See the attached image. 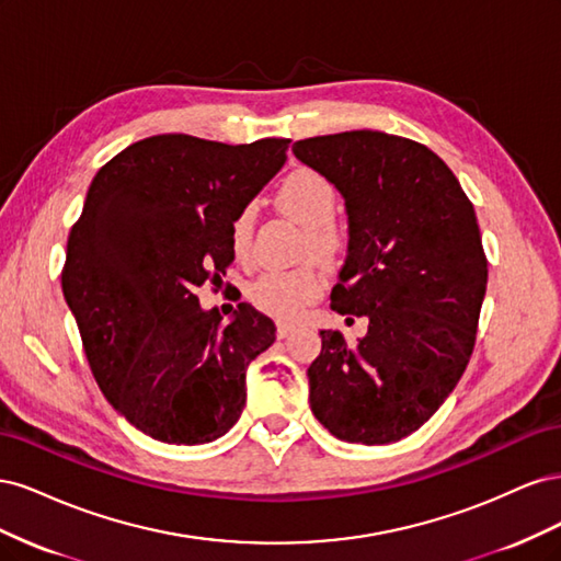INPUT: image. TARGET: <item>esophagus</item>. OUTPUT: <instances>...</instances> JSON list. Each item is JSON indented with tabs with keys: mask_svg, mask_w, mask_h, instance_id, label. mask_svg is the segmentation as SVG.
I'll list each match as a JSON object with an SVG mask.
<instances>
[{
	"mask_svg": "<svg viewBox=\"0 0 561 561\" xmlns=\"http://www.w3.org/2000/svg\"><path fill=\"white\" fill-rule=\"evenodd\" d=\"M295 330V325H293V322H278V325H276V334H278V339H285L287 334H290Z\"/></svg>",
	"mask_w": 561,
	"mask_h": 561,
	"instance_id": "1",
	"label": "esophagus"
}]
</instances>
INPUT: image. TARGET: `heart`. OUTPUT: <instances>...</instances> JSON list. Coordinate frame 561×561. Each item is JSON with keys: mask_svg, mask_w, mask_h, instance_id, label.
<instances>
[{"mask_svg": "<svg viewBox=\"0 0 561 561\" xmlns=\"http://www.w3.org/2000/svg\"><path fill=\"white\" fill-rule=\"evenodd\" d=\"M278 203L285 213H290L297 222L307 227V252H311L320 262H334L339 254L344 252V236L334 229V219L339 213V194L334 184L309 168H301L285 178L278 192ZM254 217L257 208L254 203H248L239 213L233 215L229 227V241L231 248L243 254L250 245ZM322 293V278L316 268L301 266L290 271H266L257 280L250 285L248 299L252 307L260 311L280 318L293 320L304 309L316 301Z\"/></svg>", "mask_w": 561, "mask_h": 561, "instance_id": "b5f03b06", "label": "heart"}]
</instances>
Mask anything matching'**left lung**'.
Returning <instances> with one entry per match:
<instances>
[{"instance_id":"8db88e82","label":"left lung","mask_w":561,"mask_h":561,"mask_svg":"<svg viewBox=\"0 0 561 561\" xmlns=\"http://www.w3.org/2000/svg\"><path fill=\"white\" fill-rule=\"evenodd\" d=\"M293 151L344 196L348 257L332 309L369 320L355 346L320 330L311 412L346 443H398L439 410L470 360L486 293L478 217L447 163L400 135H318Z\"/></svg>"}]
</instances>
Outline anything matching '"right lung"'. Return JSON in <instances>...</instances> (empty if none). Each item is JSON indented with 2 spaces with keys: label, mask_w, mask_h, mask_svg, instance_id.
<instances>
[{
  "label": "right lung",
  "mask_w": 561,
  "mask_h": 561,
  "mask_svg": "<svg viewBox=\"0 0 561 561\" xmlns=\"http://www.w3.org/2000/svg\"><path fill=\"white\" fill-rule=\"evenodd\" d=\"M287 145L151 135L89 186L62 295L100 390L161 443L222 437L245 407L248 365L276 342L274 320L250 304L222 320L196 290L233 262L231 219L280 171Z\"/></svg>",
  "instance_id": "obj_1"
}]
</instances>
